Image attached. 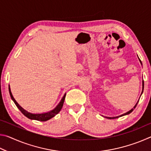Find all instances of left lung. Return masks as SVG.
Here are the masks:
<instances>
[{"label":"left lung","mask_w":151,"mask_h":151,"mask_svg":"<svg viewBox=\"0 0 151 151\" xmlns=\"http://www.w3.org/2000/svg\"><path fill=\"white\" fill-rule=\"evenodd\" d=\"M139 60H140V63H141V65H142V63H141V61H140V59H139ZM143 89H144V81H142V92H143ZM142 93H141V94H142ZM138 103H139V101L137 102V104H135V106L133 107V108H132L131 110H130L129 111H128L127 112H126V113H124V114H121V115L118 116H114V117H107V116H105V117H106V119H116V118H119V117H121V116H124V115H127V114H129L131 113V112H132V111H133V110L135 109V107L137 106V105Z\"/></svg>","instance_id":"obj_1"}]
</instances>
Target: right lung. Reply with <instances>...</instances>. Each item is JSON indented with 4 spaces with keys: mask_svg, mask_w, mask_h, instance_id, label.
<instances>
[{
    "mask_svg": "<svg viewBox=\"0 0 151 151\" xmlns=\"http://www.w3.org/2000/svg\"><path fill=\"white\" fill-rule=\"evenodd\" d=\"M9 89L10 95H11L12 100L14 101V104H16V106L18 107V109L20 110V112H21L25 116H27V118H29L31 120H36V121H47L48 120L52 118V117H54L56 114H57L58 112L60 111L61 109H62L64 101H65V96H66V93H65V95H64L62 98V99H61L60 103H58V105L56 106L54 109L52 110V111H50L49 112H45V113H41V114H34V113H31V112H28L27 111H26V110H24L23 108H22L21 106H20L19 104L17 103L13 97V96H12V93L11 91V88H10V85L9 86Z\"/></svg>",
    "mask_w": 151,
    "mask_h": 151,
    "instance_id": "obj_1",
    "label": "right lung"
}]
</instances>
